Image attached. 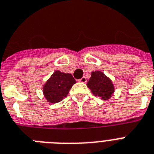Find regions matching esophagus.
Masks as SVG:
<instances>
[{"mask_svg": "<svg viewBox=\"0 0 154 154\" xmlns=\"http://www.w3.org/2000/svg\"><path fill=\"white\" fill-rule=\"evenodd\" d=\"M78 81H79V82H81V83H85L86 81H87V79H86L85 77H81V79L78 80Z\"/></svg>", "mask_w": 154, "mask_h": 154, "instance_id": "esophagus-1", "label": "esophagus"}]
</instances>
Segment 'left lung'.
<instances>
[{
  "label": "left lung",
  "instance_id": "1",
  "mask_svg": "<svg viewBox=\"0 0 154 154\" xmlns=\"http://www.w3.org/2000/svg\"><path fill=\"white\" fill-rule=\"evenodd\" d=\"M87 86L95 96L103 100H108L114 92V85L112 81L100 71L92 72Z\"/></svg>",
  "mask_w": 154,
  "mask_h": 154
}]
</instances>
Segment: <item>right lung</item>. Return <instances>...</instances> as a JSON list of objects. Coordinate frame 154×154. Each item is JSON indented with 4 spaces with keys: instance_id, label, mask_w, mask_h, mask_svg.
Segmentation results:
<instances>
[{
    "instance_id": "1",
    "label": "right lung",
    "mask_w": 154,
    "mask_h": 154,
    "mask_svg": "<svg viewBox=\"0 0 154 154\" xmlns=\"http://www.w3.org/2000/svg\"><path fill=\"white\" fill-rule=\"evenodd\" d=\"M76 80L70 73L55 71L43 87V94L50 103H58L67 96Z\"/></svg>"
}]
</instances>
